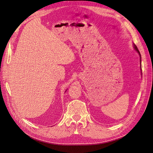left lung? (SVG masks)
<instances>
[{"mask_svg": "<svg viewBox=\"0 0 153 153\" xmlns=\"http://www.w3.org/2000/svg\"><path fill=\"white\" fill-rule=\"evenodd\" d=\"M133 48H134V49L138 52V53L139 54V55H140V64H141V54H140V51H139V50H138V48H137V46H136L134 44H133Z\"/></svg>", "mask_w": 153, "mask_h": 153, "instance_id": "obj_1", "label": "left lung"}]
</instances>
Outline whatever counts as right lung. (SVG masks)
<instances>
[{
    "label": "right lung",
    "instance_id": "obj_1",
    "mask_svg": "<svg viewBox=\"0 0 153 153\" xmlns=\"http://www.w3.org/2000/svg\"><path fill=\"white\" fill-rule=\"evenodd\" d=\"M66 91H67V90H66Z\"/></svg>",
    "mask_w": 153,
    "mask_h": 153
}]
</instances>
